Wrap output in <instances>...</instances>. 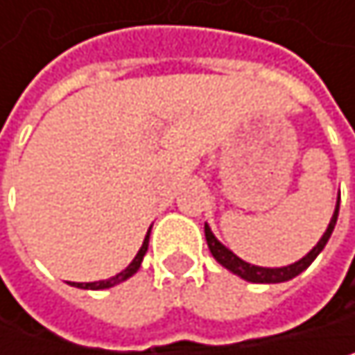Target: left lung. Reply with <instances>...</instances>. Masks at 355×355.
<instances>
[{
	"label": "left lung",
	"mask_w": 355,
	"mask_h": 355,
	"mask_svg": "<svg viewBox=\"0 0 355 355\" xmlns=\"http://www.w3.org/2000/svg\"><path fill=\"white\" fill-rule=\"evenodd\" d=\"M338 202H340V198L336 200L334 215H332V219H330V223H328V230L324 232V236L320 239V243H318L315 247H313V249L302 257V260H298V262H294V264H290V266L264 268V266H253V264L241 260L239 255H234L225 245H221V243L215 239V234H213L211 227H209L207 223H204V236H207V243H209V249H211L213 257H215V260H217L223 268H227L230 272H234V275H239L241 279L251 281V283H283V281H290V279H294L296 275H300L304 268H309L311 262L315 260V257L320 255V251L326 247V243H328V239H330V234H332V230H334V225H336Z\"/></svg>",
	"instance_id": "obj_1"
}]
</instances>
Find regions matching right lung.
<instances>
[{
	"label": "right lung",
	"instance_id": "1",
	"mask_svg": "<svg viewBox=\"0 0 355 355\" xmlns=\"http://www.w3.org/2000/svg\"><path fill=\"white\" fill-rule=\"evenodd\" d=\"M148 234H151V230H148ZM148 234H146V239H144V243H142L140 251L136 253V257L132 260V264H130L125 270H121L119 275H114V277H110V279H106V281L72 283V285H74V288H80V290H106V288H112V285H116V283H121V281L130 279L132 275H136V272H138V268H140V264H142V257H144V253H146V249H148Z\"/></svg>",
	"mask_w": 355,
	"mask_h": 355
}]
</instances>
